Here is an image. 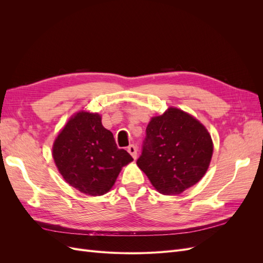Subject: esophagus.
Returning a JSON list of instances; mask_svg holds the SVG:
<instances>
[{"label":"esophagus","mask_w":263,"mask_h":263,"mask_svg":"<svg viewBox=\"0 0 263 263\" xmlns=\"http://www.w3.org/2000/svg\"><path fill=\"white\" fill-rule=\"evenodd\" d=\"M127 151H128V153L132 155V157L134 159H137V148H136V146L129 145L128 148H127Z\"/></svg>","instance_id":"esophagus-1"}]
</instances>
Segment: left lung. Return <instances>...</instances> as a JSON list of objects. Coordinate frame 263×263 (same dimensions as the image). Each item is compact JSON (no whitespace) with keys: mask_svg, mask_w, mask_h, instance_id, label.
Returning a JSON list of instances; mask_svg holds the SVG:
<instances>
[{"mask_svg":"<svg viewBox=\"0 0 263 263\" xmlns=\"http://www.w3.org/2000/svg\"><path fill=\"white\" fill-rule=\"evenodd\" d=\"M212 155L208 129L193 116L170 107L148 124L137 165L158 192L176 195L203 178Z\"/></svg>","mask_w":263,"mask_h":263,"instance_id":"8db88e82","label":"left lung"}]
</instances>
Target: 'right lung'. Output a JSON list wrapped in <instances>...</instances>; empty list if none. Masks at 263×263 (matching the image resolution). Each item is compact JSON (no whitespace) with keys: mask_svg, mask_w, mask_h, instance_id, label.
<instances>
[{"mask_svg":"<svg viewBox=\"0 0 263 263\" xmlns=\"http://www.w3.org/2000/svg\"><path fill=\"white\" fill-rule=\"evenodd\" d=\"M55 165L71 186L89 195H103L112 189L132 156L116 145L99 114L80 112L70 118L52 148Z\"/></svg>","mask_w":263,"mask_h":263,"instance_id":"add662e5","label":"right lung"}]
</instances>
